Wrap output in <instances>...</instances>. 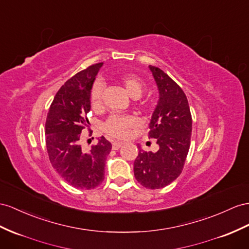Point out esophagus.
<instances>
[{
	"label": "esophagus",
	"mask_w": 249,
	"mask_h": 249,
	"mask_svg": "<svg viewBox=\"0 0 249 249\" xmlns=\"http://www.w3.org/2000/svg\"><path fill=\"white\" fill-rule=\"evenodd\" d=\"M121 147H122V143H120V142H113L112 143V149L113 150H118Z\"/></svg>",
	"instance_id": "1"
}]
</instances>
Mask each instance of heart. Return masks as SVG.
Returning <instances> with one entry per match:
<instances>
[{"label":"heart","mask_w":249,"mask_h":249,"mask_svg":"<svg viewBox=\"0 0 249 249\" xmlns=\"http://www.w3.org/2000/svg\"><path fill=\"white\" fill-rule=\"evenodd\" d=\"M120 83L122 84L125 92L132 98H139L144 91L145 85L143 81L135 74H123L120 76ZM104 86L101 82H95L90 91V101L93 108H99L103 101ZM136 120L130 116H118L113 114L108 118L102 125V129L111 138L125 139L128 136L129 130L135 127Z\"/></svg>","instance_id":"obj_1"}]
</instances>
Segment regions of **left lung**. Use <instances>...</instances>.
<instances>
[{"mask_svg":"<svg viewBox=\"0 0 249 249\" xmlns=\"http://www.w3.org/2000/svg\"><path fill=\"white\" fill-rule=\"evenodd\" d=\"M160 99L152 113L148 137L156 139L159 150L145 151L139 146L133 163L137 181L149 189L169 185L182 173L190 146L193 119L186 94L162 69L149 66Z\"/></svg>","mask_w":249,"mask_h":249,"instance_id":"1","label":"left lung"}]
</instances>
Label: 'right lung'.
<instances>
[{
  "label": "right lung",
  "instance_id": "1",
  "mask_svg": "<svg viewBox=\"0 0 249 249\" xmlns=\"http://www.w3.org/2000/svg\"><path fill=\"white\" fill-rule=\"evenodd\" d=\"M102 65L94 64L65 82L54 95L45 123L50 163L69 185L79 189H93L104 181L106 157L111 150L104 137L89 151L83 150L80 144L82 132L89 124L91 87Z\"/></svg>",
  "mask_w": 249,
  "mask_h": 249
}]
</instances>
